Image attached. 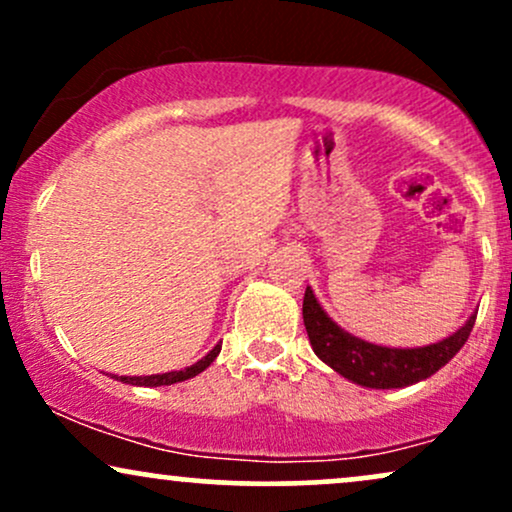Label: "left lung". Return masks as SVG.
<instances>
[{"label": "left lung", "mask_w": 512, "mask_h": 512, "mask_svg": "<svg viewBox=\"0 0 512 512\" xmlns=\"http://www.w3.org/2000/svg\"><path fill=\"white\" fill-rule=\"evenodd\" d=\"M474 320H477V310L450 337L428 346L399 349V346L366 342L346 332L322 310L310 286L305 289L303 298V325L315 356L349 383L370 387V390H395V387H409L431 378L462 349Z\"/></svg>", "instance_id": "obj_1"}]
</instances>
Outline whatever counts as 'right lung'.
I'll use <instances>...</instances> for the list:
<instances>
[{"instance_id": "1", "label": "right lung", "mask_w": 512, "mask_h": 512, "mask_svg": "<svg viewBox=\"0 0 512 512\" xmlns=\"http://www.w3.org/2000/svg\"><path fill=\"white\" fill-rule=\"evenodd\" d=\"M219 351H221V342L216 344L207 356H202L197 363H192V366H187L182 370H170V373H156V375H113V378L120 380V383H125V385H137V387L175 385V383H182V380L195 378V375L202 373V370H207L211 363H214V358L219 356Z\"/></svg>"}]
</instances>
